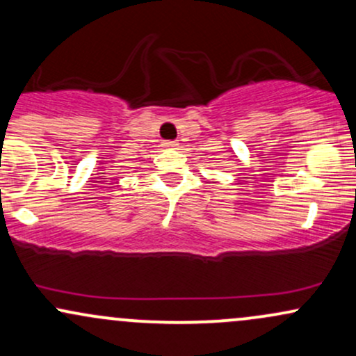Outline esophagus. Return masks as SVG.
I'll return each mask as SVG.
<instances>
[{"label": "esophagus", "mask_w": 356, "mask_h": 356, "mask_svg": "<svg viewBox=\"0 0 356 356\" xmlns=\"http://www.w3.org/2000/svg\"><path fill=\"white\" fill-rule=\"evenodd\" d=\"M179 144L175 140H169V142H164V147H167V149H174V147H177Z\"/></svg>", "instance_id": "34e87169"}]
</instances>
